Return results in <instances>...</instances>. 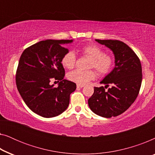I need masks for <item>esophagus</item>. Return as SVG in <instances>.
<instances>
[{"label":"esophagus","instance_id":"obj_1","mask_svg":"<svg viewBox=\"0 0 155 155\" xmlns=\"http://www.w3.org/2000/svg\"><path fill=\"white\" fill-rule=\"evenodd\" d=\"M84 85V84H77V87L78 88H82V87H83Z\"/></svg>","mask_w":155,"mask_h":155}]
</instances>
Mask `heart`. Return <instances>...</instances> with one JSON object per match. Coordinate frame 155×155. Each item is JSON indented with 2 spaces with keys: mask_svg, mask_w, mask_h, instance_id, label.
Here are the masks:
<instances>
[{
  "mask_svg": "<svg viewBox=\"0 0 155 155\" xmlns=\"http://www.w3.org/2000/svg\"><path fill=\"white\" fill-rule=\"evenodd\" d=\"M82 52L91 58L89 68H94L101 75H107L111 71L114 65V59L110 55L104 54L100 46L96 44H89L82 48ZM76 63V56L73 51L64 54L61 59V63L68 69H72ZM70 81L80 84H85L97 77L94 70L82 71L75 70L68 74Z\"/></svg>",
  "mask_w": 155,
  "mask_h": 155,
  "instance_id": "heart-1",
  "label": "heart"
}]
</instances>
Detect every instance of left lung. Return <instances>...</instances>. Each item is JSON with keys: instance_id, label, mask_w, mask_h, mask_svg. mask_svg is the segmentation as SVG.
<instances>
[{"instance_id": "1", "label": "left lung", "mask_w": 155, "mask_h": 155, "mask_svg": "<svg viewBox=\"0 0 155 155\" xmlns=\"http://www.w3.org/2000/svg\"><path fill=\"white\" fill-rule=\"evenodd\" d=\"M110 48L115 57V67L106 76L101 84L94 87V94L88 99L90 109L104 118L117 116L126 111L136 99L141 87L142 66L135 53L124 42L118 40L95 39Z\"/></svg>"}]
</instances>
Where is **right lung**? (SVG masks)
<instances>
[{"label":"right lung","mask_w":155,"mask_h":155,"mask_svg":"<svg viewBox=\"0 0 155 155\" xmlns=\"http://www.w3.org/2000/svg\"><path fill=\"white\" fill-rule=\"evenodd\" d=\"M73 40L46 39L27 48L21 55L16 72V85L25 103L34 113L44 118L60 115L67 109L76 84L63 79L61 63L68 52L62 44ZM59 82L58 88L50 84Z\"/></svg>","instance_id":"add662e5"}]
</instances>
